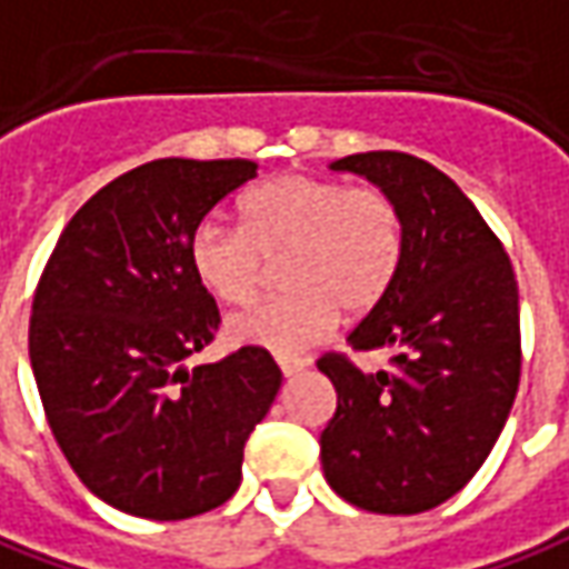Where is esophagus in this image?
Wrapping results in <instances>:
<instances>
[{
    "label": "esophagus",
    "instance_id": "34e87169",
    "mask_svg": "<svg viewBox=\"0 0 569 569\" xmlns=\"http://www.w3.org/2000/svg\"><path fill=\"white\" fill-rule=\"evenodd\" d=\"M277 365H280V371H283L286 378H296V375H302L305 368H308V362H305V359H289V356H280V359H277Z\"/></svg>",
    "mask_w": 569,
    "mask_h": 569
}]
</instances>
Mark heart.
Wrapping results in <instances>:
<instances>
[{"mask_svg":"<svg viewBox=\"0 0 569 569\" xmlns=\"http://www.w3.org/2000/svg\"><path fill=\"white\" fill-rule=\"evenodd\" d=\"M283 264L286 296L248 305L226 323L229 340L277 356L321 343L340 311L368 315L387 299L406 258V217L381 186L280 172L239 201V226L204 220L188 242L194 280L223 305L248 302L267 261Z\"/></svg>","mask_w":569,"mask_h":569,"instance_id":"heart-1","label":"heart"}]
</instances>
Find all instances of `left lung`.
<instances>
[{
    "label": "left lung",
    "mask_w": 569,
    "mask_h": 569,
    "mask_svg": "<svg viewBox=\"0 0 569 569\" xmlns=\"http://www.w3.org/2000/svg\"><path fill=\"white\" fill-rule=\"evenodd\" d=\"M333 169L397 198L406 258L387 299L349 333L356 352L393 349L390 368L365 375L343 352L318 359L337 387L321 466L349 503L409 517L453 498L510 416L522 368L517 277L476 204L428 160L368 150Z\"/></svg>",
    "instance_id": "1"
}]
</instances>
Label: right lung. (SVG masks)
<instances>
[{
    "label": "right lung",
    "mask_w": 569,
    "mask_h": 569,
    "mask_svg": "<svg viewBox=\"0 0 569 569\" xmlns=\"http://www.w3.org/2000/svg\"><path fill=\"white\" fill-rule=\"evenodd\" d=\"M254 176L251 160L128 169L71 217L40 273L28 343L43 412L74 476L122 513L169 522L226 503L280 390L258 346L186 368L220 330L191 232Z\"/></svg>",
    "instance_id": "obj_1"
}]
</instances>
